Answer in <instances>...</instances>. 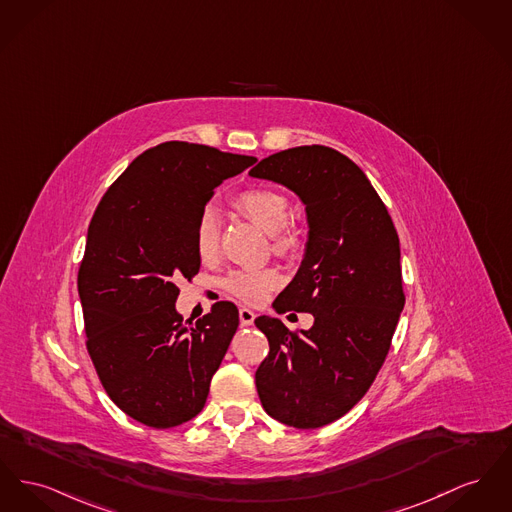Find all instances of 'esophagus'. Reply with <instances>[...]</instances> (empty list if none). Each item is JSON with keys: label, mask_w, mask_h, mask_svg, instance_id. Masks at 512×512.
<instances>
[{"label": "esophagus", "mask_w": 512, "mask_h": 512, "mask_svg": "<svg viewBox=\"0 0 512 512\" xmlns=\"http://www.w3.org/2000/svg\"><path fill=\"white\" fill-rule=\"evenodd\" d=\"M253 321H255V313H253V311H251V309H247V307H241V309H240L241 327H249V325H253Z\"/></svg>", "instance_id": "1"}]
</instances>
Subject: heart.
I'll use <instances>...</instances> for the list:
<instances>
[{
  "label": "heart",
  "mask_w": 512,
  "mask_h": 512,
  "mask_svg": "<svg viewBox=\"0 0 512 512\" xmlns=\"http://www.w3.org/2000/svg\"><path fill=\"white\" fill-rule=\"evenodd\" d=\"M234 207L267 234H271L274 253L282 257L294 255L301 247V232L298 226L288 222V199L272 189L253 187L240 191L234 197ZM193 243L197 257L203 263H212L220 247V224L212 209H205L195 222ZM280 274L276 269H245L232 272L226 280V290L234 298L257 305L265 300L278 286Z\"/></svg>",
  "instance_id": "heart-1"
}]
</instances>
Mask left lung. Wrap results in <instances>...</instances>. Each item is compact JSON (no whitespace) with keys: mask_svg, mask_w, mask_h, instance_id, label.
<instances>
[{"mask_svg":"<svg viewBox=\"0 0 512 512\" xmlns=\"http://www.w3.org/2000/svg\"><path fill=\"white\" fill-rule=\"evenodd\" d=\"M249 176L286 185L305 205V255L274 307L315 317L309 331L255 319L271 348L255 373L257 392L274 420L323 427L360 402L391 350L406 301L398 234L360 166L331 147L276 152Z\"/></svg>","mask_w":512,"mask_h":512,"instance_id":"left-lung-1","label":"left lung"}]
</instances>
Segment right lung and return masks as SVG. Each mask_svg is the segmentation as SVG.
<instances>
[{
    "label": "right lung",
    "instance_id": "right-lung-1",
    "mask_svg": "<svg viewBox=\"0 0 512 512\" xmlns=\"http://www.w3.org/2000/svg\"><path fill=\"white\" fill-rule=\"evenodd\" d=\"M255 162L168 141L139 154L94 211L77 276L87 350L114 404L149 427H176L203 410L238 331L230 301L183 325L176 282L199 272L193 232L214 189Z\"/></svg>",
    "mask_w": 512,
    "mask_h": 512
}]
</instances>
